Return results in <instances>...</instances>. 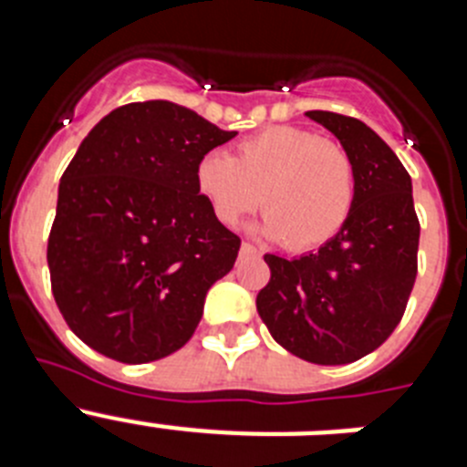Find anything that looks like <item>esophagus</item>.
<instances>
[{
	"instance_id": "1",
	"label": "esophagus",
	"mask_w": 467,
	"mask_h": 467,
	"mask_svg": "<svg viewBox=\"0 0 467 467\" xmlns=\"http://www.w3.org/2000/svg\"><path fill=\"white\" fill-rule=\"evenodd\" d=\"M254 254H259L257 247L250 245V243H243V245H241V257H254Z\"/></svg>"
}]
</instances>
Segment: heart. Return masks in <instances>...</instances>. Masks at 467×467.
I'll use <instances>...</instances> for the list:
<instances>
[{"label": "heart", "instance_id": "b5f03b06", "mask_svg": "<svg viewBox=\"0 0 467 467\" xmlns=\"http://www.w3.org/2000/svg\"><path fill=\"white\" fill-rule=\"evenodd\" d=\"M193 182L214 220L234 226L262 198L257 229L290 250L332 241L356 203V171L339 144L295 126H271L238 144L236 156L205 151ZM263 196L259 197L258 193Z\"/></svg>", "mask_w": 467, "mask_h": 467}]
</instances>
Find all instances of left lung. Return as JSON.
<instances>
[{
    "instance_id": "left-lung-1",
    "label": "left lung",
    "mask_w": 467,
    "mask_h": 467,
    "mask_svg": "<svg viewBox=\"0 0 467 467\" xmlns=\"http://www.w3.org/2000/svg\"><path fill=\"white\" fill-rule=\"evenodd\" d=\"M339 140L356 171L344 229L317 253L264 254L271 280L257 311L271 337L316 365H348L377 350L402 317L416 280L419 217L411 177L360 119L306 111Z\"/></svg>"
}]
</instances>
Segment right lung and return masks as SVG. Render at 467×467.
I'll use <instances>...</instances> for the list:
<instances>
[{
    "label": "right lung",
    "mask_w": 467,
    "mask_h": 467,
    "mask_svg": "<svg viewBox=\"0 0 467 467\" xmlns=\"http://www.w3.org/2000/svg\"><path fill=\"white\" fill-rule=\"evenodd\" d=\"M236 135L168 100L119 107L86 135L60 177L47 250L57 308L86 346L142 365L192 339L241 247L193 168Z\"/></svg>",
    "instance_id": "right-lung-1"
}]
</instances>
